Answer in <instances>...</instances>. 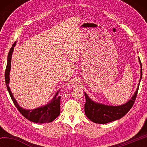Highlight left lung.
I'll return each mask as SVG.
<instances>
[{
  "instance_id": "left-lung-1",
  "label": "left lung",
  "mask_w": 147,
  "mask_h": 147,
  "mask_svg": "<svg viewBox=\"0 0 147 147\" xmlns=\"http://www.w3.org/2000/svg\"><path fill=\"white\" fill-rule=\"evenodd\" d=\"M139 61L141 68V77L140 80H139V83H140L141 78H142V64H141L139 58ZM138 89L139 86L135 94H134L130 100L123 105L118 106H106L94 102L85 93L86 101L85 105H84V109H85L84 111H85L86 115L91 121L98 124H106L109 123V122L118 120L125 115L131 108L135 102L137 95H138Z\"/></svg>"
}]
</instances>
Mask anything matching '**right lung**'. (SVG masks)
<instances>
[{
    "mask_svg": "<svg viewBox=\"0 0 147 147\" xmlns=\"http://www.w3.org/2000/svg\"><path fill=\"white\" fill-rule=\"evenodd\" d=\"M16 42L13 44L11 48L9 50V52L8 56V61H7V65L5 71V82L7 87V89L9 92V95L14 105L16 106L17 109L23 115L24 117L36 123H51L57 117L60 113V98L61 96H58L56 98V95L58 93H57L55 97L51 101V102L47 104V105L38 108L36 109H32V110H26L21 108L17 104L16 99L14 98L13 94L10 91V88H9V71L11 68V59L12 53L13 51V48L16 46Z\"/></svg>",
    "mask_w": 147,
    "mask_h": 147,
    "instance_id": "obj_1",
    "label": "right lung"
}]
</instances>
